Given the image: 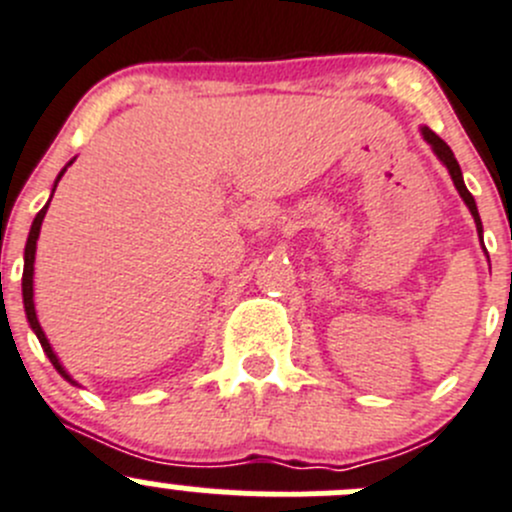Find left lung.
Here are the masks:
<instances>
[{"mask_svg":"<svg viewBox=\"0 0 512 512\" xmlns=\"http://www.w3.org/2000/svg\"><path fill=\"white\" fill-rule=\"evenodd\" d=\"M421 134H423V139H426L428 144H430V149H433V154L438 156V159L443 161V166H445V169H448V174H450V179H453L455 189H458L460 199L465 201V206H468V209H470V214H473L475 229H478V236H480V241H483V224H480L478 206H475V199H473V194H470V191L465 189L463 171H460V164H458V161H455L453 151H450V146L445 144V141L440 139V136L435 134V131H430L428 126H421ZM483 251H485V246H483ZM485 254H488V251H485Z\"/></svg>","mask_w":512,"mask_h":512,"instance_id":"1","label":"left lung"}]
</instances>
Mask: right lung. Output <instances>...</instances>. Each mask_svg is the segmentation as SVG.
Wrapping results in <instances>:
<instances>
[{
	"instance_id": "obj_1",
	"label": "right lung",
	"mask_w": 512,
	"mask_h": 512,
	"mask_svg": "<svg viewBox=\"0 0 512 512\" xmlns=\"http://www.w3.org/2000/svg\"><path fill=\"white\" fill-rule=\"evenodd\" d=\"M72 164H74V159L69 161V164L64 166L62 171H59L57 181H54V186H52V196H54V189H57L59 179H62V176H64V171H67L69 166H72ZM52 196H49V201H52ZM49 201H47V206H44V209L39 211L37 216H34V221H32V229H29V239H27V246H24V273H22V298H24V311H27V321H29V326H32V331L37 333V338H39V343H42L44 353H47V358H49V361H52V366L57 368V373H59V376H62L64 381H69V383H72V386H79V383L74 381L72 376H69V371H67V368L62 366V361H59V356H57V353H54V348H52V343H49V338L44 336L42 326H39L37 308H34V254H37V239H39V231H42V221H44V216H47Z\"/></svg>"
}]
</instances>
